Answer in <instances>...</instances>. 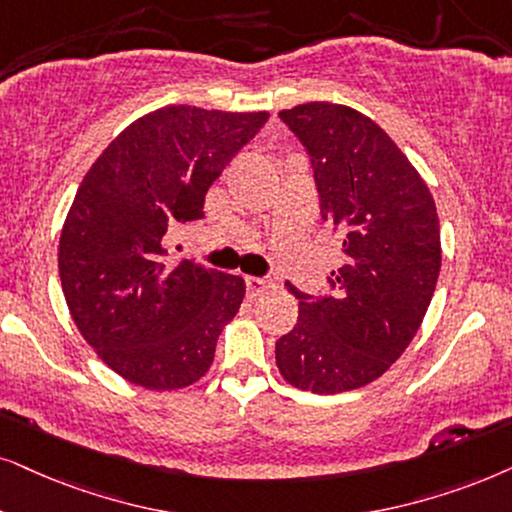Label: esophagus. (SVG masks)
I'll return each mask as SVG.
<instances>
[{
	"mask_svg": "<svg viewBox=\"0 0 512 512\" xmlns=\"http://www.w3.org/2000/svg\"><path fill=\"white\" fill-rule=\"evenodd\" d=\"M274 286H276V283L271 281V278L245 276V288H248V295H250V297H257V295L267 293V290H271Z\"/></svg>",
	"mask_w": 512,
	"mask_h": 512,
	"instance_id": "1",
	"label": "esophagus"
}]
</instances>
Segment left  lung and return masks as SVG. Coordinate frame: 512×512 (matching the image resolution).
I'll return each mask as SVG.
<instances>
[{
	"instance_id": "1",
	"label": "left lung",
	"mask_w": 512,
	"mask_h": 512,
	"mask_svg": "<svg viewBox=\"0 0 512 512\" xmlns=\"http://www.w3.org/2000/svg\"><path fill=\"white\" fill-rule=\"evenodd\" d=\"M278 118L307 148L321 215L342 234L345 264L331 271L328 297L286 283L300 316L276 340V366L300 390H357L404 354L428 312L442 267L435 200L411 160L364 113L312 101Z\"/></svg>"
}]
</instances>
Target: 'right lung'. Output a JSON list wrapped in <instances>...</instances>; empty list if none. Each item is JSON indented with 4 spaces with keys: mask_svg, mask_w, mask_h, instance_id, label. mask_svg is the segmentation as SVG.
Masks as SVG:
<instances>
[{
    "mask_svg": "<svg viewBox=\"0 0 512 512\" xmlns=\"http://www.w3.org/2000/svg\"><path fill=\"white\" fill-rule=\"evenodd\" d=\"M267 111L165 106L122 129L84 174L58 274L77 331L129 383L165 392L208 373L245 297L241 276L167 262V229L205 215V193Z\"/></svg>",
    "mask_w": 512,
    "mask_h": 512,
    "instance_id": "add662e5",
    "label": "right lung"
}]
</instances>
